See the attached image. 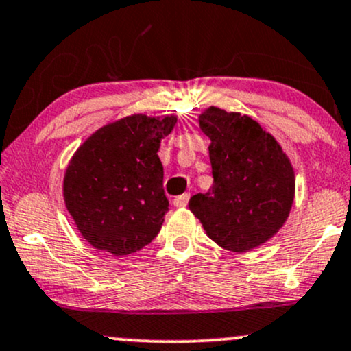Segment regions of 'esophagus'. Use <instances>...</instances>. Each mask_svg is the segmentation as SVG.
<instances>
[{
    "instance_id": "1",
    "label": "esophagus",
    "mask_w": 351,
    "mask_h": 351,
    "mask_svg": "<svg viewBox=\"0 0 351 351\" xmlns=\"http://www.w3.org/2000/svg\"><path fill=\"white\" fill-rule=\"evenodd\" d=\"M189 197H191L189 193L181 194V196L173 199V206H175V207H186V206H188V202H189Z\"/></svg>"
}]
</instances>
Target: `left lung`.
<instances>
[{
	"label": "left lung",
	"instance_id": "left-lung-1",
	"mask_svg": "<svg viewBox=\"0 0 351 351\" xmlns=\"http://www.w3.org/2000/svg\"><path fill=\"white\" fill-rule=\"evenodd\" d=\"M199 126L210 139L214 184L191 197L189 208L208 238L245 252L272 238L290 214L295 175L280 145L241 113L206 110Z\"/></svg>",
	"mask_w": 351,
	"mask_h": 351
}]
</instances>
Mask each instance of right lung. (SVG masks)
<instances>
[{"mask_svg":"<svg viewBox=\"0 0 351 351\" xmlns=\"http://www.w3.org/2000/svg\"><path fill=\"white\" fill-rule=\"evenodd\" d=\"M176 118L132 114L95 131L71 158L63 194L92 246L126 256L147 246L168 212L158 149Z\"/></svg>","mask_w":351,"mask_h":351,"instance_id":"1","label":"right lung"}]
</instances>
